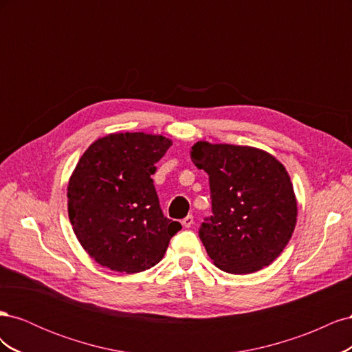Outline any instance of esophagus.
Returning a JSON list of instances; mask_svg holds the SVG:
<instances>
[{
	"label": "esophagus",
	"instance_id": "34e87169",
	"mask_svg": "<svg viewBox=\"0 0 352 352\" xmlns=\"http://www.w3.org/2000/svg\"><path fill=\"white\" fill-rule=\"evenodd\" d=\"M182 225L185 226V228H190L194 225V217L192 216H186L184 220H182Z\"/></svg>",
	"mask_w": 352,
	"mask_h": 352
}]
</instances>
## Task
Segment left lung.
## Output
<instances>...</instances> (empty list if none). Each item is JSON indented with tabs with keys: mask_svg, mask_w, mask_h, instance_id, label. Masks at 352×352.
<instances>
[{
	"mask_svg": "<svg viewBox=\"0 0 352 352\" xmlns=\"http://www.w3.org/2000/svg\"><path fill=\"white\" fill-rule=\"evenodd\" d=\"M190 158L210 180L212 214L199 239L219 269L247 274L272 264L289 242L296 199L282 163L258 148L199 141Z\"/></svg>",
	"mask_w": 352,
	"mask_h": 352,
	"instance_id": "left-lung-1",
	"label": "left lung"
}]
</instances>
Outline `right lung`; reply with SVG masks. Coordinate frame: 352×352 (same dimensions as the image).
<instances>
[{
	"label": "right lung",
	"instance_id": "add662e5",
	"mask_svg": "<svg viewBox=\"0 0 352 352\" xmlns=\"http://www.w3.org/2000/svg\"><path fill=\"white\" fill-rule=\"evenodd\" d=\"M172 141L142 132L111 133L80 157L69 180V219L83 250L120 273L151 269L182 229L164 217L153 175Z\"/></svg>",
	"mask_w": 352,
	"mask_h": 352
}]
</instances>
